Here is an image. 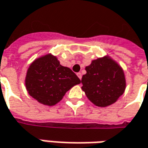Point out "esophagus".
Listing matches in <instances>:
<instances>
[{
    "mask_svg": "<svg viewBox=\"0 0 148 148\" xmlns=\"http://www.w3.org/2000/svg\"><path fill=\"white\" fill-rule=\"evenodd\" d=\"M77 75H78V77H79V79H82V74H81V73H78V74H77Z\"/></svg>",
    "mask_w": 148,
    "mask_h": 148,
    "instance_id": "obj_1",
    "label": "esophagus"
}]
</instances>
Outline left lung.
I'll return each mask as SVG.
<instances>
[{
    "instance_id": "left-lung-1",
    "label": "left lung",
    "mask_w": 148,
    "mask_h": 148,
    "mask_svg": "<svg viewBox=\"0 0 148 148\" xmlns=\"http://www.w3.org/2000/svg\"><path fill=\"white\" fill-rule=\"evenodd\" d=\"M81 83L88 98L96 106L105 107L115 103L124 93L125 78L123 69L109 57L92 60L86 68Z\"/></svg>"
}]
</instances>
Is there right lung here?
Masks as SVG:
<instances>
[{"label": "right lung", "mask_w": 148, "mask_h": 148, "mask_svg": "<svg viewBox=\"0 0 148 148\" xmlns=\"http://www.w3.org/2000/svg\"><path fill=\"white\" fill-rule=\"evenodd\" d=\"M80 83L71 69L62 66L51 54L35 60L29 66L25 79L29 95L47 106L58 103L68 90Z\"/></svg>", "instance_id": "obj_1"}]
</instances>
